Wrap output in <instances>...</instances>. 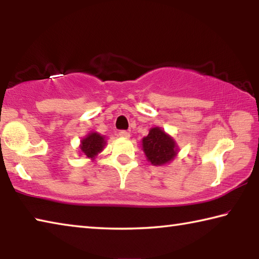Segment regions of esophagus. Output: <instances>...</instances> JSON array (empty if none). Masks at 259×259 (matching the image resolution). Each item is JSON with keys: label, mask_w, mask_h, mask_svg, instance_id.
<instances>
[{"label": "esophagus", "mask_w": 259, "mask_h": 259, "mask_svg": "<svg viewBox=\"0 0 259 259\" xmlns=\"http://www.w3.org/2000/svg\"><path fill=\"white\" fill-rule=\"evenodd\" d=\"M119 136H120V137H122V138H129L130 137V134L128 133V131H125V130H121L120 133H119Z\"/></svg>", "instance_id": "esophagus-1"}]
</instances>
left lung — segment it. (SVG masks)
Returning a JSON list of instances; mask_svg holds the SVG:
<instances>
[{
  "label": "left lung",
  "instance_id": "8db88e82",
  "mask_svg": "<svg viewBox=\"0 0 259 259\" xmlns=\"http://www.w3.org/2000/svg\"><path fill=\"white\" fill-rule=\"evenodd\" d=\"M143 151L153 165L166 164L172 161L178 153V146L171 136L159 126L152 128L143 138Z\"/></svg>",
  "mask_w": 259,
  "mask_h": 259
}]
</instances>
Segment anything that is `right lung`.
<instances>
[{"label":"right lung","mask_w":259,"mask_h":259,"mask_svg":"<svg viewBox=\"0 0 259 259\" xmlns=\"http://www.w3.org/2000/svg\"><path fill=\"white\" fill-rule=\"evenodd\" d=\"M105 145H106V140L104 136L98 133H90L81 140L80 150L87 157L95 160V157L104 150Z\"/></svg>","instance_id":"obj_1"}]
</instances>
